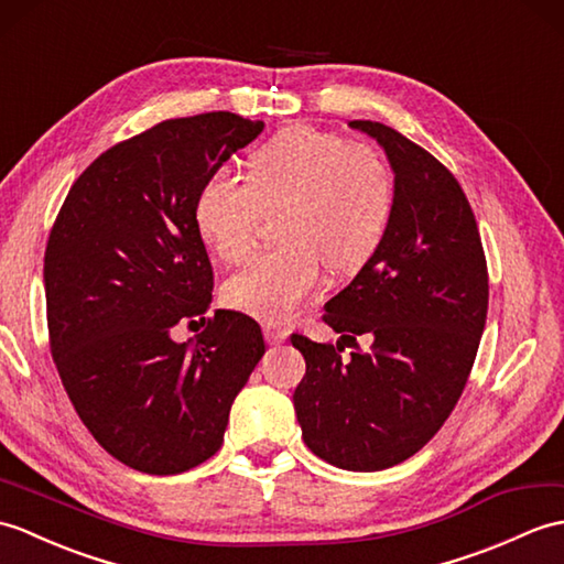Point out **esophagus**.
<instances>
[{
    "mask_svg": "<svg viewBox=\"0 0 564 564\" xmlns=\"http://www.w3.org/2000/svg\"><path fill=\"white\" fill-rule=\"evenodd\" d=\"M291 336V332L285 329V326H279V324H264V338H267V344H271V346H279V344H283L285 338Z\"/></svg>",
    "mask_w": 564,
    "mask_h": 564,
    "instance_id": "esophagus-1",
    "label": "esophagus"
}]
</instances>
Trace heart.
<instances>
[{"label":"heart","mask_w":564,"mask_h":564,"mask_svg":"<svg viewBox=\"0 0 564 564\" xmlns=\"http://www.w3.org/2000/svg\"><path fill=\"white\" fill-rule=\"evenodd\" d=\"M279 208L283 245L254 257L223 291L228 305L267 322L288 319L317 293L324 267L350 276L379 252L397 212L394 170L365 143L293 127L261 143L247 177H206L194 220L216 257L235 264Z\"/></svg>","instance_id":"obj_1"}]
</instances>
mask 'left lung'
Listing matches in <instances>:
<instances>
[{
	"mask_svg": "<svg viewBox=\"0 0 564 564\" xmlns=\"http://www.w3.org/2000/svg\"><path fill=\"white\" fill-rule=\"evenodd\" d=\"M384 149L397 212L384 245L324 322L368 351L293 334L305 377L293 403L307 447L346 470H382L435 437L459 401L488 317V264L470 204L435 155L382 122L352 120Z\"/></svg>",
	"mask_w": 564,
	"mask_h": 564,
	"instance_id": "obj_1",
	"label": "left lung"
}]
</instances>
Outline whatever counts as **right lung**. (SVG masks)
I'll return each mask as SVG.
<instances>
[{"mask_svg": "<svg viewBox=\"0 0 564 564\" xmlns=\"http://www.w3.org/2000/svg\"><path fill=\"white\" fill-rule=\"evenodd\" d=\"M264 122L235 112L165 120L100 153L72 185L45 250L50 350L100 447L151 476L220 449L235 397L264 356L259 324L212 305L194 220L206 177ZM207 322L192 345L169 332Z\"/></svg>", "mask_w": 564, "mask_h": 564, "instance_id": "obj_1", "label": "right lung"}]
</instances>
